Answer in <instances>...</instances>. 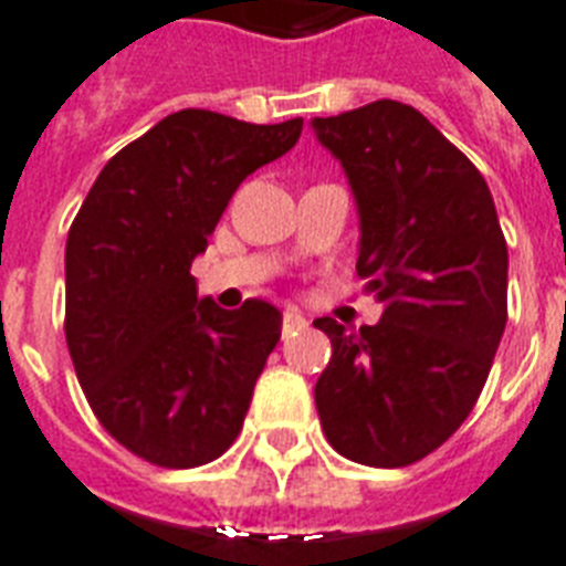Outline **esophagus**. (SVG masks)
Here are the masks:
<instances>
[{"label": "esophagus", "instance_id": "obj_1", "mask_svg": "<svg viewBox=\"0 0 566 566\" xmlns=\"http://www.w3.org/2000/svg\"><path fill=\"white\" fill-rule=\"evenodd\" d=\"M296 328H305V317H302L296 308H284L282 311V332H296Z\"/></svg>", "mask_w": 566, "mask_h": 566}]
</instances>
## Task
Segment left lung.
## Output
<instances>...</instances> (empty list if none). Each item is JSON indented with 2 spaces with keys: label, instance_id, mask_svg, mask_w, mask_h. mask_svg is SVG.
Instances as JSON below:
<instances>
[{
  "label": "left lung",
  "instance_id": "1",
  "mask_svg": "<svg viewBox=\"0 0 566 566\" xmlns=\"http://www.w3.org/2000/svg\"><path fill=\"white\" fill-rule=\"evenodd\" d=\"M361 217L358 275L385 302L358 332L319 317L332 361L314 402L328 443L408 467L447 443L482 394L509 319V247L488 181L411 105L314 117Z\"/></svg>",
  "mask_w": 566,
  "mask_h": 566
}]
</instances>
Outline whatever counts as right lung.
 I'll list each match as a JSON object with an SVG mask.
<instances>
[{
	"label": "right lung",
	"instance_id": "add662e5",
	"mask_svg": "<svg viewBox=\"0 0 566 566\" xmlns=\"http://www.w3.org/2000/svg\"><path fill=\"white\" fill-rule=\"evenodd\" d=\"M302 117L255 126L185 108L119 149L66 234L64 332L75 376L111 438L149 464L188 470L243 429L282 337V314L196 296L190 264L240 181L282 158Z\"/></svg>",
	"mask_w": 566,
	"mask_h": 566
}]
</instances>
